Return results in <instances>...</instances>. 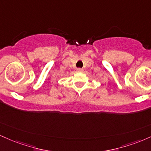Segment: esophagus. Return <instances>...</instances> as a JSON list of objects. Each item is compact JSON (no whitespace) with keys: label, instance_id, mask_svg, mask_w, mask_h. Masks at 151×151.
I'll return each mask as SVG.
<instances>
[{"label":"esophagus","instance_id":"esophagus-1","mask_svg":"<svg viewBox=\"0 0 151 151\" xmlns=\"http://www.w3.org/2000/svg\"><path fill=\"white\" fill-rule=\"evenodd\" d=\"M83 70L82 69H81V68H78V69H77V72H83Z\"/></svg>","mask_w":151,"mask_h":151}]
</instances>
